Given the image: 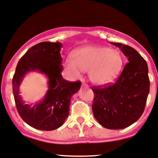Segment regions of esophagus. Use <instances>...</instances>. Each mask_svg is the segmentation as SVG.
Segmentation results:
<instances>
[{"label":"esophagus","instance_id":"esophagus-1","mask_svg":"<svg viewBox=\"0 0 158 158\" xmlns=\"http://www.w3.org/2000/svg\"><path fill=\"white\" fill-rule=\"evenodd\" d=\"M82 86H85H85H86V87H87V84H85V82H82Z\"/></svg>","mask_w":158,"mask_h":158}]
</instances>
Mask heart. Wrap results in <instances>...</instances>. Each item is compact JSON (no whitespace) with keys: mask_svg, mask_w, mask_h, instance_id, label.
Returning <instances> with one entry per match:
<instances>
[{"mask_svg":"<svg viewBox=\"0 0 158 158\" xmlns=\"http://www.w3.org/2000/svg\"><path fill=\"white\" fill-rule=\"evenodd\" d=\"M124 60L118 51L106 46H88L74 54V60L66 59L64 66L74 76L81 71L88 72V78L94 84H105L113 80L123 67Z\"/></svg>","mask_w":158,"mask_h":158,"instance_id":"b5f03b06","label":"heart"}]
</instances>
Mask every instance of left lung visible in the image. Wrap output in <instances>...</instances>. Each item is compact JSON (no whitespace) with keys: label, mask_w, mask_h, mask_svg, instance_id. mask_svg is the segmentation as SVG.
<instances>
[{"label":"left lung","mask_w":158,"mask_h":158,"mask_svg":"<svg viewBox=\"0 0 158 158\" xmlns=\"http://www.w3.org/2000/svg\"><path fill=\"white\" fill-rule=\"evenodd\" d=\"M128 63L114 83L94 86L93 114L103 127L119 130L129 127L143 115L150 88L146 61L136 50L119 43Z\"/></svg>","instance_id":"left-lung-1"}]
</instances>
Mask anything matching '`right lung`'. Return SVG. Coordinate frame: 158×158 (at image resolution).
I'll list each match as a JSON object with an SVG mask.
<instances>
[{"mask_svg":"<svg viewBox=\"0 0 158 158\" xmlns=\"http://www.w3.org/2000/svg\"><path fill=\"white\" fill-rule=\"evenodd\" d=\"M62 43L42 42L29 48L21 58L13 78V92L17 111L31 127L41 131L60 127L69 115L70 100L81 87L80 81L70 82L63 79ZM31 71L44 73L49 79V90L44 99L35 105H25L19 95V86L23 76Z\"/></svg>","mask_w":158,"mask_h":158,"instance_id":"obj_1","label":"right lung"}]
</instances>
